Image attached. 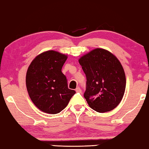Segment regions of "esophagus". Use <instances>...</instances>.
<instances>
[{"label": "esophagus", "mask_w": 149, "mask_h": 149, "mask_svg": "<svg viewBox=\"0 0 149 149\" xmlns=\"http://www.w3.org/2000/svg\"><path fill=\"white\" fill-rule=\"evenodd\" d=\"M75 91H76V92H77V93H81V91H82V90L81 89V88H80L79 87H77V89H75Z\"/></svg>", "instance_id": "obj_1"}]
</instances>
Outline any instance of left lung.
<instances>
[{
	"label": "left lung",
	"mask_w": 149,
	"mask_h": 149,
	"mask_svg": "<svg viewBox=\"0 0 149 149\" xmlns=\"http://www.w3.org/2000/svg\"><path fill=\"white\" fill-rule=\"evenodd\" d=\"M87 78L84 97L91 108L103 113L118 106L126 89V76L115 56L97 48L79 60Z\"/></svg>",
	"instance_id": "1"
}]
</instances>
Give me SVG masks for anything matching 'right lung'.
I'll return each mask as SVG.
<instances>
[{"mask_svg": "<svg viewBox=\"0 0 149 149\" xmlns=\"http://www.w3.org/2000/svg\"><path fill=\"white\" fill-rule=\"evenodd\" d=\"M67 56L49 50L31 62L26 74L29 95L36 107L48 113L56 114L65 108L75 91L68 89L62 68Z\"/></svg>", "mask_w": 149, "mask_h": 149, "instance_id": "1", "label": "right lung"}]
</instances>
